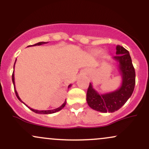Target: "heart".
I'll return each instance as SVG.
<instances>
[{"label": "heart", "instance_id": "1", "mask_svg": "<svg viewBox=\"0 0 149 149\" xmlns=\"http://www.w3.org/2000/svg\"><path fill=\"white\" fill-rule=\"evenodd\" d=\"M94 54H95V55H97V54H99V51L98 50H94L93 52H92Z\"/></svg>", "mask_w": 149, "mask_h": 149}]
</instances>
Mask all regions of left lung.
<instances>
[{"label": "left lung", "mask_w": 149, "mask_h": 149, "mask_svg": "<svg viewBox=\"0 0 149 149\" xmlns=\"http://www.w3.org/2000/svg\"><path fill=\"white\" fill-rule=\"evenodd\" d=\"M116 55L113 59L118 63L122 77L120 87L113 92L100 94L90 83L86 100L89 107L102 113H113L120 109L132 95L135 85V71L130 53L120 45L116 46Z\"/></svg>", "instance_id": "1"}]
</instances>
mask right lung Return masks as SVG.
<instances>
[{
    "label": "right lung",
    "instance_id": "add662e5",
    "mask_svg": "<svg viewBox=\"0 0 149 149\" xmlns=\"http://www.w3.org/2000/svg\"><path fill=\"white\" fill-rule=\"evenodd\" d=\"M47 42H38V43L34 44V45H29L28 47H29V46L41 45H43V44H46V43H47ZM15 62H16V60H15ZM15 64H14V68H15ZM12 78H13V85H14L15 92V94H16V96H17V97L18 100L20 101V102H22V103H23V104H24V103L23 102H22L21 99H20V97H19L17 92L16 89H15V74H14V71H13V76H12ZM71 85H69V87H68V88H69L70 87H71ZM66 101L65 100V102H64V103H63L62 105H61V107H59L57 108V109H52V110H43V111L36 110V109H31V108H30L29 107H28V106H27L26 104H25L26 106L27 107L29 108V109H31V110L32 111H33V112L36 113H39V114H51V113H54L58 112V111H60V110H61V109H62L63 108H64V107H65V105H66Z\"/></svg>",
    "mask_w": 149,
    "mask_h": 149
}]
</instances>
